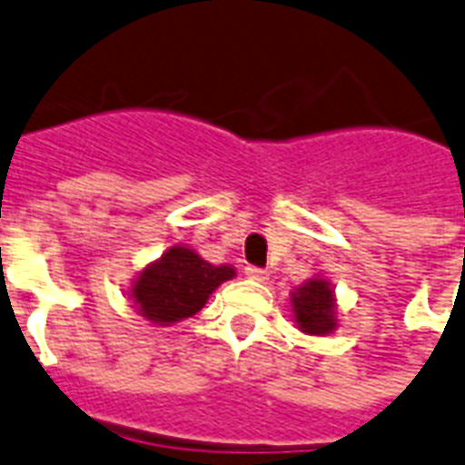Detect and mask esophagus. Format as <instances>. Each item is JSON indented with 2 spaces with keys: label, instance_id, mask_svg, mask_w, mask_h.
Returning a JSON list of instances; mask_svg holds the SVG:
<instances>
[{
  "label": "esophagus",
  "instance_id": "1",
  "mask_svg": "<svg viewBox=\"0 0 465 465\" xmlns=\"http://www.w3.org/2000/svg\"><path fill=\"white\" fill-rule=\"evenodd\" d=\"M245 277L255 279V282H260V284H265L267 279H270V274H267V270H260V267L248 265L245 267Z\"/></svg>",
  "mask_w": 465,
  "mask_h": 465
}]
</instances>
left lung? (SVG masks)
Wrapping results in <instances>:
<instances>
[{
  "mask_svg": "<svg viewBox=\"0 0 465 465\" xmlns=\"http://www.w3.org/2000/svg\"><path fill=\"white\" fill-rule=\"evenodd\" d=\"M292 312L298 330L311 337H327L337 330V296L330 279H305L292 293Z\"/></svg>",
  "mask_w": 465,
  "mask_h": 465,
  "instance_id": "obj_1",
  "label": "left lung"
}]
</instances>
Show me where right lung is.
Listing matches in <instances>:
<instances>
[{"label": "right lung", "instance_id": "obj_1", "mask_svg": "<svg viewBox=\"0 0 465 465\" xmlns=\"http://www.w3.org/2000/svg\"><path fill=\"white\" fill-rule=\"evenodd\" d=\"M236 277L232 265H210L193 248L172 245L160 260L138 272L128 289L138 315L153 324L169 327L203 311L217 286Z\"/></svg>", "mask_w": 465, "mask_h": 465}]
</instances>
